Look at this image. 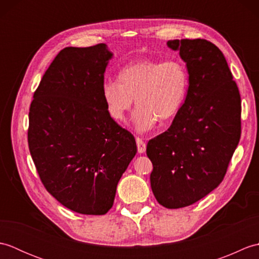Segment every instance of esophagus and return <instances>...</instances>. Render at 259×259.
Returning <instances> with one entry per match:
<instances>
[{
    "label": "esophagus",
    "mask_w": 259,
    "mask_h": 259,
    "mask_svg": "<svg viewBox=\"0 0 259 259\" xmlns=\"http://www.w3.org/2000/svg\"><path fill=\"white\" fill-rule=\"evenodd\" d=\"M136 142H137V148H138V152L139 153H144L146 151L145 141L142 140L141 138H136Z\"/></svg>",
    "instance_id": "1"
}]
</instances>
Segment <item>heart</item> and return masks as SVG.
Masks as SVG:
<instances>
[{
    "label": "heart",
    "mask_w": 259,
    "mask_h": 259,
    "mask_svg": "<svg viewBox=\"0 0 259 259\" xmlns=\"http://www.w3.org/2000/svg\"><path fill=\"white\" fill-rule=\"evenodd\" d=\"M188 87V71L180 60L144 59L121 69L118 81H104L102 99L110 118L118 122L125 120L136 100L134 123L137 131L146 133L159 119L166 122L177 115Z\"/></svg>",
    "instance_id": "obj_1"
}]
</instances>
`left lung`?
<instances>
[{
	"mask_svg": "<svg viewBox=\"0 0 259 259\" xmlns=\"http://www.w3.org/2000/svg\"><path fill=\"white\" fill-rule=\"evenodd\" d=\"M189 74L186 100L170 128L147 145L150 184L157 201L190 206L222 183L237 147L241 125L238 87L223 52L203 38L170 40Z\"/></svg>",
	"mask_w": 259,
	"mask_h": 259,
	"instance_id": "obj_1",
	"label": "left lung"
}]
</instances>
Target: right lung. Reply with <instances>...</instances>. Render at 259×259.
I'll return each mask as SVG.
<instances>
[{
	"label": "right lung",
	"instance_id": "1",
	"mask_svg": "<svg viewBox=\"0 0 259 259\" xmlns=\"http://www.w3.org/2000/svg\"><path fill=\"white\" fill-rule=\"evenodd\" d=\"M107 45L64 48L33 96L27 142L46 189L70 210L104 214L137 153L135 137L102 99Z\"/></svg>",
	"mask_w": 259,
	"mask_h": 259
}]
</instances>
